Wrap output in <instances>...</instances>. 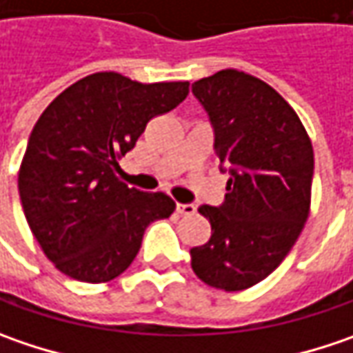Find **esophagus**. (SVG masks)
Segmentation results:
<instances>
[{
    "label": "esophagus",
    "instance_id": "34e87169",
    "mask_svg": "<svg viewBox=\"0 0 353 353\" xmlns=\"http://www.w3.org/2000/svg\"><path fill=\"white\" fill-rule=\"evenodd\" d=\"M176 209L179 215H193L195 213V205L193 203H177Z\"/></svg>",
    "mask_w": 353,
    "mask_h": 353
}]
</instances>
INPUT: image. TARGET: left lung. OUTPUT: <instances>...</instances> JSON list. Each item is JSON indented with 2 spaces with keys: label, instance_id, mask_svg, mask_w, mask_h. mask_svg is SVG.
I'll list each match as a JSON object with an SVG mask.
<instances>
[{
  "label": "left lung",
  "instance_id": "left-lung-1",
  "mask_svg": "<svg viewBox=\"0 0 353 353\" xmlns=\"http://www.w3.org/2000/svg\"><path fill=\"white\" fill-rule=\"evenodd\" d=\"M193 94L231 168L225 203L201 205L211 239L193 247V272L237 292L265 281L294 247L310 213L314 150L299 114L265 81L225 69L195 81Z\"/></svg>",
  "mask_w": 353,
  "mask_h": 353
}]
</instances>
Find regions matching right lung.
<instances>
[{
	"label": "right lung",
	"instance_id": "1",
	"mask_svg": "<svg viewBox=\"0 0 353 353\" xmlns=\"http://www.w3.org/2000/svg\"><path fill=\"white\" fill-rule=\"evenodd\" d=\"M188 92V81L144 85L94 72L39 116L17 183L29 229L63 274L112 281L136 259L148 225L174 213L170 195L120 181L118 160L152 118L174 110Z\"/></svg>",
	"mask_w": 353,
	"mask_h": 353
}]
</instances>
